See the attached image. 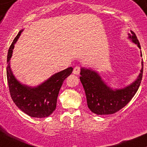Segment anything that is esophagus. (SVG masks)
<instances>
[{"mask_svg":"<svg viewBox=\"0 0 147 147\" xmlns=\"http://www.w3.org/2000/svg\"><path fill=\"white\" fill-rule=\"evenodd\" d=\"M80 72V67L79 66H76V67H74L73 70V74L74 75H78Z\"/></svg>","mask_w":147,"mask_h":147,"instance_id":"1","label":"esophagus"}]
</instances>
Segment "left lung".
<instances>
[{"instance_id": "obj_1", "label": "left lung", "mask_w": 147, "mask_h": 147, "mask_svg": "<svg viewBox=\"0 0 147 147\" xmlns=\"http://www.w3.org/2000/svg\"><path fill=\"white\" fill-rule=\"evenodd\" d=\"M128 39L141 49L135 33L130 30ZM140 56H142V51ZM143 73L142 68L137 78L130 84L123 88H113L107 84L99 72L91 67H81L80 77L85 93L87 105L92 112L97 115L112 114L125 107L131 100L139 88Z\"/></svg>"}]
</instances>
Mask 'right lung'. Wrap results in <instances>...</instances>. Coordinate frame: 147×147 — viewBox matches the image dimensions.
I'll return each instance as SVG.
<instances>
[{
  "label": "right lung",
  "mask_w": 147,
  "mask_h": 147,
  "mask_svg": "<svg viewBox=\"0 0 147 147\" xmlns=\"http://www.w3.org/2000/svg\"><path fill=\"white\" fill-rule=\"evenodd\" d=\"M23 30L24 29H22L19 32L8 50L7 79L9 93L14 102L22 112L31 117L45 118L51 115L55 110L63 82L72 73L73 68L69 67L56 72L38 86H28L19 81L11 69L10 59L14 45Z\"/></svg>",
  "instance_id": "obj_1"
}]
</instances>
